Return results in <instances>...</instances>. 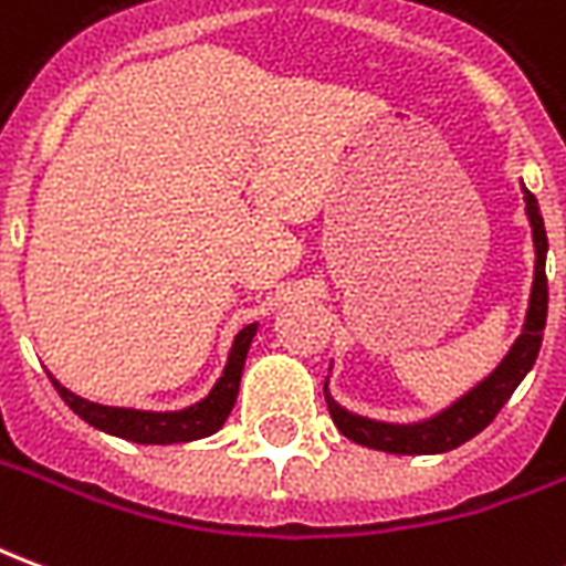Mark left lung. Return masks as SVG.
<instances>
[{"label": "left lung", "instance_id": "8db88e82", "mask_svg": "<svg viewBox=\"0 0 566 566\" xmlns=\"http://www.w3.org/2000/svg\"><path fill=\"white\" fill-rule=\"evenodd\" d=\"M524 211H527V221H531V230H534V287H531V306H527L524 331L512 343L510 355L503 357L500 367L485 381H479L473 391H467L449 409H442L439 416L418 421V424H385V421H369V418L352 416L339 403H333L331 394H327V385H324L333 424L339 427L343 437H348L357 446L391 451V454H442V451L463 446L475 433H482L497 418L503 403L510 400L512 391L522 385L524 376L536 364L539 345H543V331H546L548 239L546 223H543V214H539V202H536V197L527 187H524Z\"/></svg>", "mask_w": 566, "mask_h": 566}]
</instances>
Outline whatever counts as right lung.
<instances>
[{
  "mask_svg": "<svg viewBox=\"0 0 566 566\" xmlns=\"http://www.w3.org/2000/svg\"><path fill=\"white\" fill-rule=\"evenodd\" d=\"M258 333V324H248L235 333L233 348L227 357L223 376L214 381L206 400L178 409V412H142V409H120V406H99L84 400L78 394L66 391L56 379V394L66 400V406L87 424L99 427L112 437L129 439V442H142V446H169V442H190V439L211 437L214 430H221L230 409L239 394V381H242V367H245L248 348Z\"/></svg>",
  "mask_w": 566,
  "mask_h": 566,
  "instance_id": "add662e5",
  "label": "right lung"
}]
</instances>
